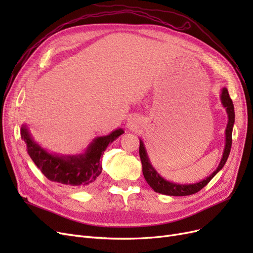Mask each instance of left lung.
<instances>
[{"instance_id":"left-lung-1","label":"left lung","mask_w":253,"mask_h":253,"mask_svg":"<svg viewBox=\"0 0 253 253\" xmlns=\"http://www.w3.org/2000/svg\"><path fill=\"white\" fill-rule=\"evenodd\" d=\"M220 101L221 104H223L224 108L226 109L227 115H228V124L227 127L225 131L226 135V143H225V149L223 153V157L220 159V163L217 167V169L214 171L212 174H210L208 177H206L205 179L194 182V183H176L173 181H169L165 179L162 175H160L156 170L155 168L152 166L147 150H145L144 143L141 139L140 145H139V156L140 160L142 164V173L145 180L149 183V186L155 191L157 193H162L165 195H170V196H186V195H191L194 194L198 191L202 190L207 183H208L214 176H215L225 166L228 156L230 154V150H231V144H232V128L234 125V118H235V114H234V106L232 103V100L230 96H229L228 89L226 87L221 88V94H220Z\"/></svg>"}]
</instances>
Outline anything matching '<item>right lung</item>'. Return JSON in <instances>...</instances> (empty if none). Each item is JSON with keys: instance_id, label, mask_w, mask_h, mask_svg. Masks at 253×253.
Segmentation results:
<instances>
[{"instance_id": "add662e5", "label": "right lung", "mask_w": 253, "mask_h": 253, "mask_svg": "<svg viewBox=\"0 0 253 253\" xmlns=\"http://www.w3.org/2000/svg\"><path fill=\"white\" fill-rule=\"evenodd\" d=\"M124 133V128H117L109 135L97 137L81 154L58 155L38 144L26 125L21 127V136L26 143L28 155L45 177L60 186L72 189H89L95 185L102 171L101 155L108 145Z\"/></svg>"}]
</instances>
